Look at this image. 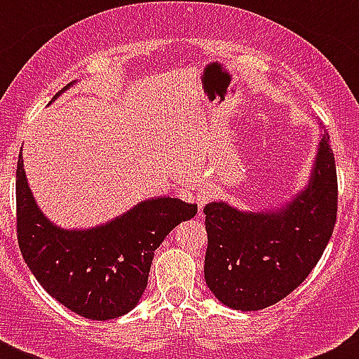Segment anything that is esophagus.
Returning a JSON list of instances; mask_svg holds the SVG:
<instances>
[{
	"label": "esophagus",
	"instance_id": "1",
	"mask_svg": "<svg viewBox=\"0 0 359 359\" xmlns=\"http://www.w3.org/2000/svg\"><path fill=\"white\" fill-rule=\"evenodd\" d=\"M213 196H215V191H213L212 186H208V184H206V186L201 187L200 193H198V196H196V203H198V208H200V212L205 208L206 203L212 200Z\"/></svg>",
	"mask_w": 359,
	"mask_h": 359
}]
</instances>
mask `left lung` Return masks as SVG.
I'll return each mask as SVG.
<instances>
[{
  "mask_svg": "<svg viewBox=\"0 0 359 359\" xmlns=\"http://www.w3.org/2000/svg\"><path fill=\"white\" fill-rule=\"evenodd\" d=\"M328 142L325 132L309 186L283 208L247 213L226 203L205 206V281L222 304L236 311L266 309L314 269L334 233L339 201Z\"/></svg>",
  "mask_w": 359,
  "mask_h": 359,
  "instance_id": "obj_1",
  "label": "left lung"
}]
</instances>
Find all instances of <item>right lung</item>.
<instances>
[{"instance_id":"add662e5","label":"right lung","mask_w":359,"mask_h":359,"mask_svg":"<svg viewBox=\"0 0 359 359\" xmlns=\"http://www.w3.org/2000/svg\"><path fill=\"white\" fill-rule=\"evenodd\" d=\"M15 198L17 240L31 273L72 313L100 321L137 306L147 287L154 250L173 227L198 213V205L158 198L95 229H59L36 206L25 180L22 149Z\"/></svg>"}]
</instances>
